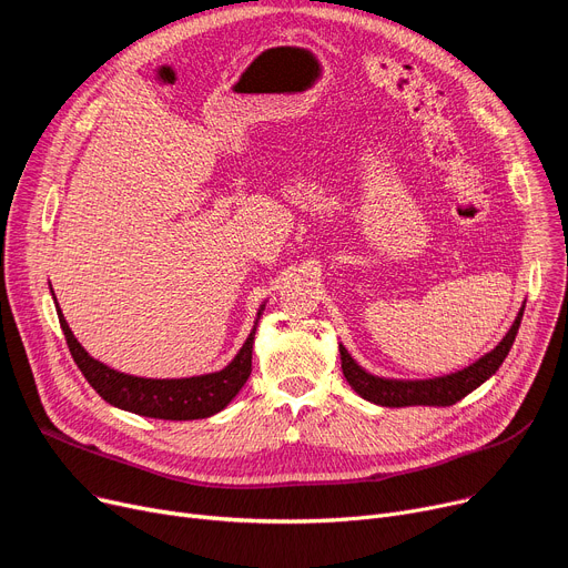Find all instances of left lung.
Wrapping results in <instances>:
<instances>
[{
	"label": "left lung",
	"mask_w": 568,
	"mask_h": 568,
	"mask_svg": "<svg viewBox=\"0 0 568 568\" xmlns=\"http://www.w3.org/2000/svg\"><path fill=\"white\" fill-rule=\"evenodd\" d=\"M523 311L518 313L514 326L501 338V343L481 356L479 362H474L471 366L444 375V377H433V379H386L366 373L359 364H356L347 349L338 345L341 349V366L343 375L349 382L352 389L359 394L362 398L382 405V407H409V405H435V407H446V405H456L460 398L471 394L476 386H481L488 377L495 375V371L501 366V362L509 354L518 326L523 320Z\"/></svg>",
	"instance_id": "left-lung-1"
}]
</instances>
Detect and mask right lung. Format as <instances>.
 Here are the masks:
<instances>
[{
    "label": "right lung",
    "instance_id": "1",
    "mask_svg": "<svg viewBox=\"0 0 568 568\" xmlns=\"http://www.w3.org/2000/svg\"><path fill=\"white\" fill-rule=\"evenodd\" d=\"M262 311L264 308H260L257 320ZM57 317H59V324H62V332L71 349L73 362L82 371L84 379L94 386V392L105 403L140 416H152V419H165V422L206 419V416H212L223 407H227V403L239 394V389H242L251 375L257 320L244 347L239 349V354L223 371L197 375V377H182V379H146V377H133L126 373H119L97 362L94 356H89L84 352V347L78 343V338L69 329L59 304H57Z\"/></svg>",
    "mask_w": 568,
    "mask_h": 568
}]
</instances>
